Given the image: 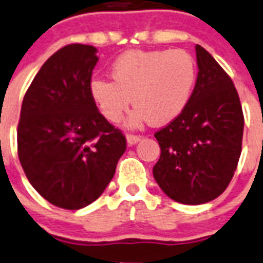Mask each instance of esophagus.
I'll use <instances>...</instances> for the list:
<instances>
[{"label":"esophagus","mask_w":263,"mask_h":263,"mask_svg":"<svg viewBox=\"0 0 263 263\" xmlns=\"http://www.w3.org/2000/svg\"><path fill=\"white\" fill-rule=\"evenodd\" d=\"M141 138H142V137L136 136V134H127V136H126V141H127V143H129V145H134V143L140 142Z\"/></svg>","instance_id":"1"}]
</instances>
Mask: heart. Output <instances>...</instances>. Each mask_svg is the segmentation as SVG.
<instances>
[{
  "label": "heart",
  "instance_id": "1",
  "mask_svg": "<svg viewBox=\"0 0 263 263\" xmlns=\"http://www.w3.org/2000/svg\"><path fill=\"white\" fill-rule=\"evenodd\" d=\"M111 81L94 78L90 97L109 122H120L132 98L127 125L176 120L189 104L197 80L196 62L183 50H129L110 66Z\"/></svg>",
  "mask_w": 263,
  "mask_h": 263
}]
</instances>
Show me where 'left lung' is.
I'll list each match as a JSON object with an SVG mask.
<instances>
[{"label":"left lung","mask_w":263,"mask_h":263,"mask_svg":"<svg viewBox=\"0 0 263 263\" xmlns=\"http://www.w3.org/2000/svg\"><path fill=\"white\" fill-rule=\"evenodd\" d=\"M198 77L182 113L154 137L161 157L153 176L166 196L185 205L213 201L232 181L243 136L238 93L208 50L197 45Z\"/></svg>","instance_id":"8db88e82"}]
</instances>
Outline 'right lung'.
Here are the masks:
<instances>
[{"mask_svg":"<svg viewBox=\"0 0 263 263\" xmlns=\"http://www.w3.org/2000/svg\"><path fill=\"white\" fill-rule=\"evenodd\" d=\"M97 49L70 44L42 65L22 101L17 147L29 182L51 205L78 210L104 193L126 138L89 91Z\"/></svg>","mask_w":263,"mask_h":263,"instance_id":"right-lung-1","label":"right lung"}]
</instances>
